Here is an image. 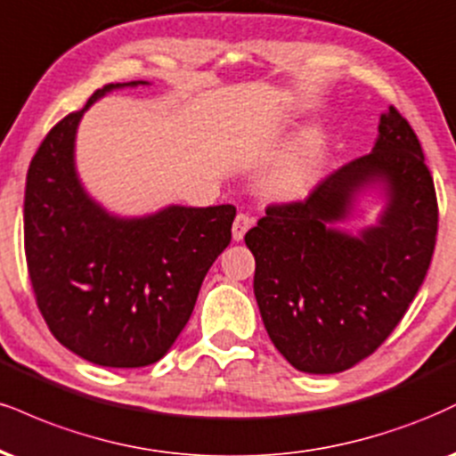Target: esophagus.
<instances>
[{
	"label": "esophagus",
	"instance_id": "34e87169",
	"mask_svg": "<svg viewBox=\"0 0 456 456\" xmlns=\"http://www.w3.org/2000/svg\"><path fill=\"white\" fill-rule=\"evenodd\" d=\"M250 227H252V218L248 216V214L240 212L238 216H235V221H233V240H235V242H240V240L244 238L246 232H248Z\"/></svg>",
	"mask_w": 456,
	"mask_h": 456
}]
</instances>
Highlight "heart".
Wrapping results in <instances>:
<instances>
[{
	"instance_id": "b5f03b06",
	"label": "heart",
	"mask_w": 456,
	"mask_h": 456,
	"mask_svg": "<svg viewBox=\"0 0 456 456\" xmlns=\"http://www.w3.org/2000/svg\"><path fill=\"white\" fill-rule=\"evenodd\" d=\"M325 161V142L321 134L310 131L287 155L278 159L263 178V189L273 200H301L314 189Z\"/></svg>"
}]
</instances>
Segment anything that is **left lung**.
Segmentation results:
<instances>
[{
	"label": "left lung",
	"instance_id": "left-lung-1",
	"mask_svg": "<svg viewBox=\"0 0 456 456\" xmlns=\"http://www.w3.org/2000/svg\"><path fill=\"white\" fill-rule=\"evenodd\" d=\"M378 134L370 155L325 175L305 200L267 206L244 238L263 325L299 371L338 374L378 350L431 265L437 197L420 142L395 106ZM376 182L389 197L377 227L359 239L331 230Z\"/></svg>",
	"mask_w": 456,
	"mask_h": 456
}]
</instances>
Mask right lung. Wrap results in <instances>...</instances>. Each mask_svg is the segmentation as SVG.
I'll return each mask as SVG.
<instances>
[{"label": "right lung", "instance_id": "1", "mask_svg": "<svg viewBox=\"0 0 456 456\" xmlns=\"http://www.w3.org/2000/svg\"><path fill=\"white\" fill-rule=\"evenodd\" d=\"M59 120L31 159L25 186V256L48 329L65 348L103 367L157 363L180 336L208 270L232 242L235 208L169 206L142 218L110 216L74 167L80 117Z\"/></svg>", "mask_w": 456, "mask_h": 456}]
</instances>
